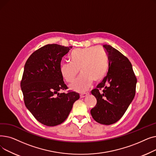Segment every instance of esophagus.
Listing matches in <instances>:
<instances>
[{
  "label": "esophagus",
  "instance_id": "obj_1",
  "mask_svg": "<svg viewBox=\"0 0 156 156\" xmlns=\"http://www.w3.org/2000/svg\"><path fill=\"white\" fill-rule=\"evenodd\" d=\"M89 95L88 93H83V94H80V97L81 98H85L86 97H87Z\"/></svg>",
  "mask_w": 156,
  "mask_h": 156
}]
</instances>
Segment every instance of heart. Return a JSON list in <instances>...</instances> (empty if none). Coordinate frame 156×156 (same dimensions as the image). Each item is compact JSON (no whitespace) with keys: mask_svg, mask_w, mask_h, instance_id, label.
I'll use <instances>...</instances> for the list:
<instances>
[{"mask_svg":"<svg viewBox=\"0 0 156 156\" xmlns=\"http://www.w3.org/2000/svg\"><path fill=\"white\" fill-rule=\"evenodd\" d=\"M70 62L62 63L60 72L66 82L73 83L80 74L81 76L70 85L74 91L83 93L90 88L93 81L99 82L105 75L108 68V58L101 47H90L74 50Z\"/></svg>","mask_w":156,"mask_h":156,"instance_id":"1","label":"heart"}]
</instances>
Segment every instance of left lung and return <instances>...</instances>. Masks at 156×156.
<instances>
[{
	"label": "left lung",
	"mask_w": 156,
	"mask_h": 156,
	"mask_svg": "<svg viewBox=\"0 0 156 156\" xmlns=\"http://www.w3.org/2000/svg\"><path fill=\"white\" fill-rule=\"evenodd\" d=\"M103 47L108 54L109 69L107 76L91 92L97 104L90 113L97 122L109 125L121 118L132 102L137 80L126 57L109 45Z\"/></svg>",
	"instance_id": "8db88e82"
}]
</instances>
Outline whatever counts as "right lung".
<instances>
[{
	"label": "right lung",
	"instance_id": "right-lung-1",
	"mask_svg": "<svg viewBox=\"0 0 156 156\" xmlns=\"http://www.w3.org/2000/svg\"><path fill=\"white\" fill-rule=\"evenodd\" d=\"M72 46L48 44L33 53L27 61L21 81L27 108L41 123L54 126L63 122L80 98L67 89L60 72L61 62Z\"/></svg>",
	"mask_w": 156,
	"mask_h": 156
}]
</instances>
